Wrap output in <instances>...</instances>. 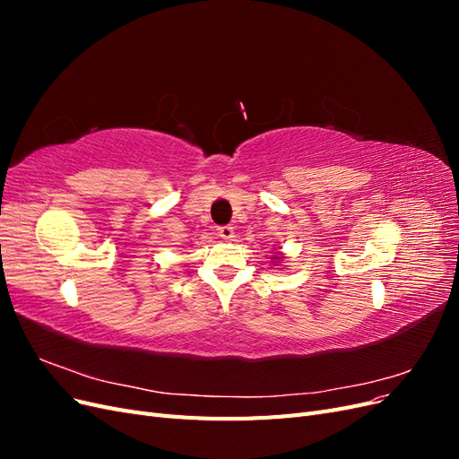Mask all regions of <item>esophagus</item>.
<instances>
[{
  "instance_id": "1",
  "label": "esophagus",
  "mask_w": 459,
  "mask_h": 459,
  "mask_svg": "<svg viewBox=\"0 0 459 459\" xmlns=\"http://www.w3.org/2000/svg\"><path fill=\"white\" fill-rule=\"evenodd\" d=\"M218 235H220L221 239L230 241V239H233V228L231 226H220L218 228Z\"/></svg>"
}]
</instances>
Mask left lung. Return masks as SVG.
<instances>
[{"label":"left lung","mask_w":459,"mask_h":459,"mask_svg":"<svg viewBox=\"0 0 459 459\" xmlns=\"http://www.w3.org/2000/svg\"><path fill=\"white\" fill-rule=\"evenodd\" d=\"M280 260H283V256H281V255H275V256H272V262H280Z\"/></svg>","instance_id":"8db88e82"}]
</instances>
